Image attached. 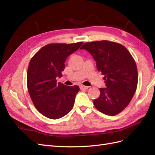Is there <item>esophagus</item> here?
Listing matches in <instances>:
<instances>
[{"label":"esophagus","instance_id":"obj_1","mask_svg":"<svg viewBox=\"0 0 155 155\" xmlns=\"http://www.w3.org/2000/svg\"><path fill=\"white\" fill-rule=\"evenodd\" d=\"M80 88H81V89H88V88H89V87H88V86H84V85H81V86H80Z\"/></svg>","mask_w":155,"mask_h":155}]
</instances>
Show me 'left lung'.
I'll use <instances>...</instances> for the list:
<instances>
[{"instance_id":"1","label":"left lung","mask_w":155,"mask_h":155,"mask_svg":"<svg viewBox=\"0 0 155 155\" xmlns=\"http://www.w3.org/2000/svg\"><path fill=\"white\" fill-rule=\"evenodd\" d=\"M84 49L97 62V68L103 74L106 88L93 103L105 114L114 116L126 108L135 93L138 72L135 61L124 46L101 41L84 43Z\"/></svg>"}]
</instances>
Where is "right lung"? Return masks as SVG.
Wrapping results in <instances>:
<instances>
[{"instance_id": "add662e5", "label": "right lung", "mask_w": 155, "mask_h": 155, "mask_svg": "<svg viewBox=\"0 0 155 155\" xmlns=\"http://www.w3.org/2000/svg\"><path fill=\"white\" fill-rule=\"evenodd\" d=\"M83 43L47 45L29 62L28 90L35 107L45 117L58 119L67 114L73 107L79 87L66 86L60 82L57 83V78L62 77L67 58Z\"/></svg>"}]
</instances>
